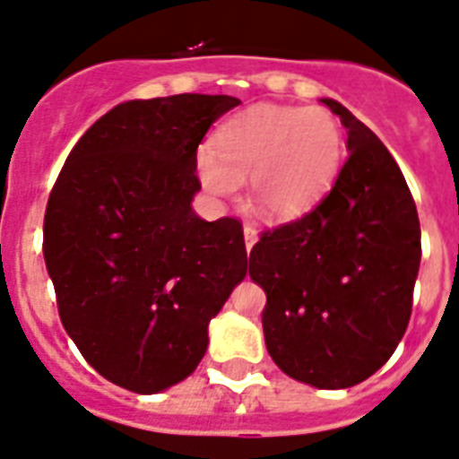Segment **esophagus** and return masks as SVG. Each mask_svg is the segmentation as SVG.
<instances>
[{
  "label": "esophagus",
  "instance_id": "1",
  "mask_svg": "<svg viewBox=\"0 0 459 459\" xmlns=\"http://www.w3.org/2000/svg\"><path fill=\"white\" fill-rule=\"evenodd\" d=\"M242 233H245V247H247V252H252V247L256 245V240H259V233H256V229H254L252 223H245Z\"/></svg>",
  "mask_w": 459,
  "mask_h": 459
}]
</instances>
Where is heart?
<instances>
[{
	"instance_id": "obj_1",
	"label": "heart",
	"mask_w": 459,
	"mask_h": 459,
	"mask_svg": "<svg viewBox=\"0 0 459 459\" xmlns=\"http://www.w3.org/2000/svg\"><path fill=\"white\" fill-rule=\"evenodd\" d=\"M342 163V128L326 107L254 105L226 121L217 149L200 146V184L230 198L249 177V198L268 219H299L319 205Z\"/></svg>"
}]
</instances>
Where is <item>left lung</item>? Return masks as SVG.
Returning a JSON list of instances; mask_svg holds the SVG:
<instances>
[{"instance_id":"8db88e82","label":"left lung","mask_w":459,"mask_h":459,"mask_svg":"<svg viewBox=\"0 0 459 459\" xmlns=\"http://www.w3.org/2000/svg\"><path fill=\"white\" fill-rule=\"evenodd\" d=\"M348 160L306 217L265 230L249 277L265 291L268 354L289 378L345 390L390 359L411 319L420 268L413 195L387 146L341 102Z\"/></svg>"}]
</instances>
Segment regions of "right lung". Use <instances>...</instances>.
<instances>
[{
    "label": "right lung",
    "mask_w": 459,
    "mask_h": 459,
    "mask_svg": "<svg viewBox=\"0 0 459 459\" xmlns=\"http://www.w3.org/2000/svg\"><path fill=\"white\" fill-rule=\"evenodd\" d=\"M240 105L182 92L130 100L65 160L44 217V259L65 331L100 376L156 394L195 371L210 319L247 275L238 219L205 221L195 152Z\"/></svg>",
    "instance_id": "right-lung-1"
}]
</instances>
